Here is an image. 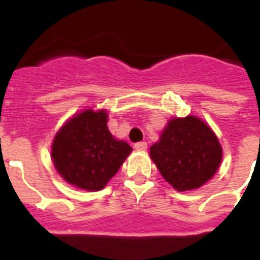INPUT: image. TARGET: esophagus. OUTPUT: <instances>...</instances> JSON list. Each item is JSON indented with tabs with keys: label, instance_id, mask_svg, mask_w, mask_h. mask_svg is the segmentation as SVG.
<instances>
[{
	"label": "esophagus",
	"instance_id": "1",
	"mask_svg": "<svg viewBox=\"0 0 260 260\" xmlns=\"http://www.w3.org/2000/svg\"><path fill=\"white\" fill-rule=\"evenodd\" d=\"M134 148L138 151H146L147 150V143L146 142H138L134 144Z\"/></svg>",
	"mask_w": 260,
	"mask_h": 260
}]
</instances>
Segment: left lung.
I'll return each mask as SVG.
<instances>
[{
	"instance_id": "1",
	"label": "left lung",
	"mask_w": 260,
	"mask_h": 260,
	"mask_svg": "<svg viewBox=\"0 0 260 260\" xmlns=\"http://www.w3.org/2000/svg\"><path fill=\"white\" fill-rule=\"evenodd\" d=\"M150 156L164 180L177 191L201 187L215 176L222 158L219 139L195 116L171 119L151 146Z\"/></svg>"
}]
</instances>
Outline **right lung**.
Here are the masks:
<instances>
[{
    "label": "right lung",
    "mask_w": 260,
    "mask_h": 260,
    "mask_svg": "<svg viewBox=\"0 0 260 260\" xmlns=\"http://www.w3.org/2000/svg\"><path fill=\"white\" fill-rule=\"evenodd\" d=\"M105 110L86 109L59 128L52 144V160L59 176L88 191L104 189L133 148L117 141L107 126Z\"/></svg>",
    "instance_id": "obj_1"
}]
</instances>
